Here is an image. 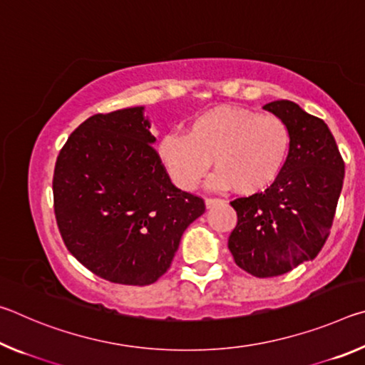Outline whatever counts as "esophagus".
<instances>
[{
	"label": "esophagus",
	"instance_id": "obj_1",
	"mask_svg": "<svg viewBox=\"0 0 365 365\" xmlns=\"http://www.w3.org/2000/svg\"><path fill=\"white\" fill-rule=\"evenodd\" d=\"M205 202H206V207L211 209L214 205H217L219 200H217V197H206Z\"/></svg>",
	"mask_w": 365,
	"mask_h": 365
}]
</instances>
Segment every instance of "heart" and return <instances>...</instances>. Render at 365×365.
<instances>
[{
    "label": "heart",
    "instance_id": "b5f03b06",
    "mask_svg": "<svg viewBox=\"0 0 365 365\" xmlns=\"http://www.w3.org/2000/svg\"><path fill=\"white\" fill-rule=\"evenodd\" d=\"M292 148V128L280 115L242 106H215L195 115L185 135H163L156 153L178 188L195 190L214 159L219 169L211 180L214 188L255 195L279 180Z\"/></svg>",
    "mask_w": 365,
    "mask_h": 365
}]
</instances>
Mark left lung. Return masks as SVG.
I'll list each match as a JSON object with an SVG mask.
<instances>
[{"instance_id":"left-lung-1","label":"left lung","mask_w":365,"mask_h":365,"mask_svg":"<svg viewBox=\"0 0 365 365\" xmlns=\"http://www.w3.org/2000/svg\"><path fill=\"white\" fill-rule=\"evenodd\" d=\"M264 109L292 128V156L270 188L230 202L238 222L228 238L238 267L259 279L287 274L319 255L344 178L343 158L322 119L288 100Z\"/></svg>"}]
</instances>
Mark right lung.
<instances>
[{"mask_svg": "<svg viewBox=\"0 0 365 365\" xmlns=\"http://www.w3.org/2000/svg\"><path fill=\"white\" fill-rule=\"evenodd\" d=\"M143 110L88 117L59 151L53 177L54 215L71 255L104 280L137 287L168 272L183 232L206 209L170 182Z\"/></svg>", "mask_w": 365, "mask_h": 365, "instance_id": "add662e5", "label": "right lung"}]
</instances>
